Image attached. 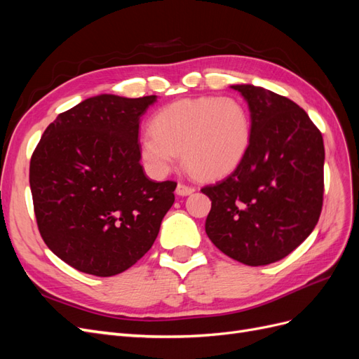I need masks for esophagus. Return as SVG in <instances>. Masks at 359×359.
I'll use <instances>...</instances> for the list:
<instances>
[{
  "label": "esophagus",
  "mask_w": 359,
  "mask_h": 359,
  "mask_svg": "<svg viewBox=\"0 0 359 359\" xmlns=\"http://www.w3.org/2000/svg\"><path fill=\"white\" fill-rule=\"evenodd\" d=\"M194 191V189L191 186H187V184H182V182H178L177 186V194H180V196H189V194H191Z\"/></svg>",
  "instance_id": "1"
}]
</instances>
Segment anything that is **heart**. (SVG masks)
Wrapping results in <instances>:
<instances>
[{"label":"heart","instance_id":"obj_1","mask_svg":"<svg viewBox=\"0 0 359 359\" xmlns=\"http://www.w3.org/2000/svg\"><path fill=\"white\" fill-rule=\"evenodd\" d=\"M151 132L139 139L145 165L157 173L184 165L201 178H220L235 170L252 142V119L233 97H198L173 102L153 116Z\"/></svg>","mask_w":359,"mask_h":359}]
</instances>
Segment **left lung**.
I'll list each match as a JSON object with an SVG mask.
<instances>
[{
    "label": "left lung",
    "mask_w": 359,
    "mask_h": 359,
    "mask_svg": "<svg viewBox=\"0 0 359 359\" xmlns=\"http://www.w3.org/2000/svg\"><path fill=\"white\" fill-rule=\"evenodd\" d=\"M248 103L252 142L226 178L205 186V232L244 265L277 262L313 232L323 202L325 148L319 128L287 97L232 85Z\"/></svg>",
    "instance_id": "obj_1"
}]
</instances>
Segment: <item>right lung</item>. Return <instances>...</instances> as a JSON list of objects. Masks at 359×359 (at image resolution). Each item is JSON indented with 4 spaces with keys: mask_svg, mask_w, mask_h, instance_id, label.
<instances>
[{
    "mask_svg": "<svg viewBox=\"0 0 359 359\" xmlns=\"http://www.w3.org/2000/svg\"><path fill=\"white\" fill-rule=\"evenodd\" d=\"M157 95L100 94L48 126L29 163L43 241L85 274L123 273L154 244L175 201V181L149 180L140 165L139 123Z\"/></svg>",
    "mask_w": 359,
    "mask_h": 359,
    "instance_id": "obj_1",
    "label": "right lung"
}]
</instances>
